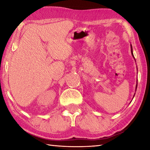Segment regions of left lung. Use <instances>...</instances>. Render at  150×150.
Instances as JSON below:
<instances>
[{"label": "left lung", "instance_id": "obj_1", "mask_svg": "<svg viewBox=\"0 0 150 150\" xmlns=\"http://www.w3.org/2000/svg\"><path fill=\"white\" fill-rule=\"evenodd\" d=\"M131 52H132V56L134 57V55H133V52H132V45H131ZM137 85H138V84L136 85V88H137Z\"/></svg>", "mask_w": 150, "mask_h": 150}]
</instances>
